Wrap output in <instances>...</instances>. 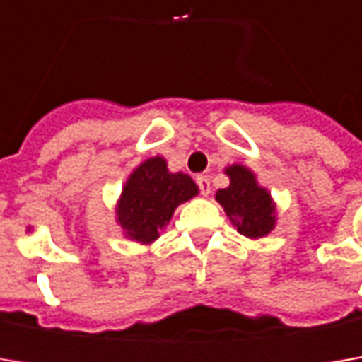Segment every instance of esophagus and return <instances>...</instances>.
<instances>
[{"label": "esophagus", "mask_w": 362, "mask_h": 362, "mask_svg": "<svg viewBox=\"0 0 362 362\" xmlns=\"http://www.w3.org/2000/svg\"><path fill=\"white\" fill-rule=\"evenodd\" d=\"M197 187H199V193L205 195V197L211 193V181H209L207 175H197Z\"/></svg>", "instance_id": "1"}]
</instances>
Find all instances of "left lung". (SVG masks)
Segmentation results:
<instances>
[{"label": "left lung", "instance_id": "1", "mask_svg": "<svg viewBox=\"0 0 362 362\" xmlns=\"http://www.w3.org/2000/svg\"><path fill=\"white\" fill-rule=\"evenodd\" d=\"M231 183L228 189H219L216 199L233 217L238 231L247 238H262L274 228V205L268 191L257 187L252 171L233 165L228 169Z\"/></svg>", "mask_w": 362, "mask_h": 362}]
</instances>
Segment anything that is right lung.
Masks as SVG:
<instances>
[{
  "mask_svg": "<svg viewBox=\"0 0 362 362\" xmlns=\"http://www.w3.org/2000/svg\"><path fill=\"white\" fill-rule=\"evenodd\" d=\"M197 195V185L183 173H169L160 157L145 160L131 175L119 203V221L132 240L148 243L159 238L175 207Z\"/></svg>",
  "mask_w": 362,
  "mask_h": 362,
  "instance_id": "right-lung-1",
  "label": "right lung"
}]
</instances>
